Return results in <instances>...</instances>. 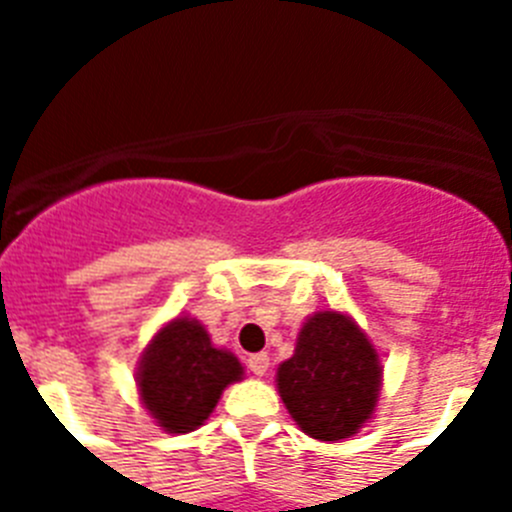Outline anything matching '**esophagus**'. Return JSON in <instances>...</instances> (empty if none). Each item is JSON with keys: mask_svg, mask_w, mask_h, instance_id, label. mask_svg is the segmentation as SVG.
<instances>
[{"mask_svg": "<svg viewBox=\"0 0 512 512\" xmlns=\"http://www.w3.org/2000/svg\"><path fill=\"white\" fill-rule=\"evenodd\" d=\"M246 366L251 369V374H256V377H264V374L269 372V356H266V354L248 356Z\"/></svg>", "mask_w": 512, "mask_h": 512, "instance_id": "obj_1", "label": "esophagus"}]
</instances>
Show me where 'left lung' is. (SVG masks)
Masks as SVG:
<instances>
[{
	"label": "left lung",
	"instance_id": "8db88e82",
	"mask_svg": "<svg viewBox=\"0 0 512 512\" xmlns=\"http://www.w3.org/2000/svg\"><path fill=\"white\" fill-rule=\"evenodd\" d=\"M382 364L354 320L315 312L300 328L295 356L279 364L277 390L300 431L318 441H343L374 415Z\"/></svg>",
	"mask_w": 512,
	"mask_h": 512
}]
</instances>
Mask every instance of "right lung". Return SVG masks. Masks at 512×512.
I'll return each mask as SVG.
<instances>
[{"instance_id": "add662e5", "label": "right lung", "mask_w": 512, "mask_h": 512, "mask_svg": "<svg viewBox=\"0 0 512 512\" xmlns=\"http://www.w3.org/2000/svg\"><path fill=\"white\" fill-rule=\"evenodd\" d=\"M241 377V361L212 346L205 325L184 315L151 338L135 379L151 418L166 433H189L210 418L225 387Z\"/></svg>"}]
</instances>
